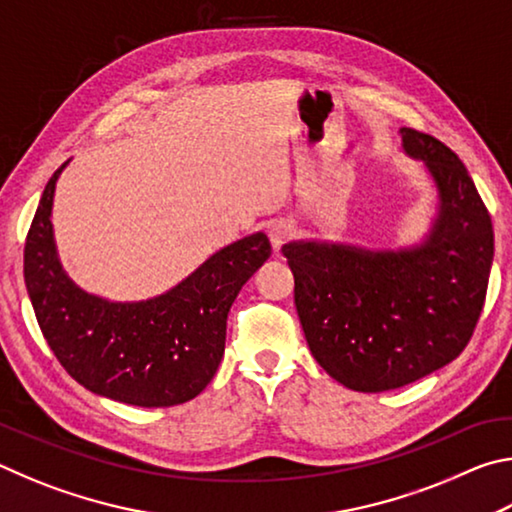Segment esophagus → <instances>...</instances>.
Masks as SVG:
<instances>
[{
  "label": "esophagus",
  "mask_w": 512,
  "mask_h": 512,
  "mask_svg": "<svg viewBox=\"0 0 512 512\" xmlns=\"http://www.w3.org/2000/svg\"><path fill=\"white\" fill-rule=\"evenodd\" d=\"M293 235V225L289 221H275L268 225V239H271L273 250H280L284 241Z\"/></svg>",
  "instance_id": "esophagus-1"
}]
</instances>
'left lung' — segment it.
<instances>
[{
  "instance_id": "obj_1",
  "label": "left lung",
  "mask_w": 512,
  "mask_h": 512,
  "mask_svg": "<svg viewBox=\"0 0 512 512\" xmlns=\"http://www.w3.org/2000/svg\"><path fill=\"white\" fill-rule=\"evenodd\" d=\"M400 135L438 194L420 244L370 250L302 239L282 246L311 354L359 393L393 391L454 361L472 339L495 257L490 214L458 155L413 128Z\"/></svg>"
}]
</instances>
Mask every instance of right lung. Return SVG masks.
<instances>
[{
	"instance_id": "right-lung-1",
	"label": "right lung",
	"mask_w": 512,
	"mask_h": 512,
	"mask_svg": "<svg viewBox=\"0 0 512 512\" xmlns=\"http://www.w3.org/2000/svg\"><path fill=\"white\" fill-rule=\"evenodd\" d=\"M67 164L49 178L24 246V282L49 348L101 397L146 409L194 400L221 363L232 302L271 244L264 232L239 239L149 300L94 296L65 273L54 241L51 207Z\"/></svg>"
}]
</instances>
